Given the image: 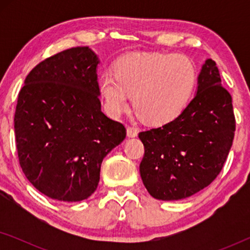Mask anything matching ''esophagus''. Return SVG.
<instances>
[{
    "label": "esophagus",
    "instance_id": "obj_1",
    "mask_svg": "<svg viewBox=\"0 0 250 250\" xmlns=\"http://www.w3.org/2000/svg\"><path fill=\"white\" fill-rule=\"evenodd\" d=\"M127 136L128 138H135L136 135H138V128L136 127H133V126H127Z\"/></svg>",
    "mask_w": 250,
    "mask_h": 250
}]
</instances>
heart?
Segmentation results:
<instances>
[{"instance_id": "b5f03b06", "label": "heart", "mask_w": 250, "mask_h": 250, "mask_svg": "<svg viewBox=\"0 0 250 250\" xmlns=\"http://www.w3.org/2000/svg\"><path fill=\"white\" fill-rule=\"evenodd\" d=\"M198 70L182 54H128L104 71L98 88L105 111L118 117L128 108L129 95L139 117L150 124H166L182 114L193 97Z\"/></svg>"}]
</instances>
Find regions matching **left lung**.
<instances>
[{
	"mask_svg": "<svg viewBox=\"0 0 250 250\" xmlns=\"http://www.w3.org/2000/svg\"><path fill=\"white\" fill-rule=\"evenodd\" d=\"M231 94L222 86L216 63L207 59L197 94L179 117L140 132L145 156L142 182L153 198L179 200L209 186L223 168L234 138Z\"/></svg>",
	"mask_w": 250,
	"mask_h": 250,
	"instance_id": "1",
	"label": "left lung"
}]
</instances>
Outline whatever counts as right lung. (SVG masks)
<instances>
[{
	"instance_id": "right-lung-1",
	"label": "right lung",
	"mask_w": 250,
	"mask_h": 250,
	"mask_svg": "<svg viewBox=\"0 0 250 250\" xmlns=\"http://www.w3.org/2000/svg\"><path fill=\"white\" fill-rule=\"evenodd\" d=\"M99 59L87 46L46 58L27 75L15 114L19 164L40 192L60 201L87 199L101 163L126 136L101 111Z\"/></svg>"
}]
</instances>
